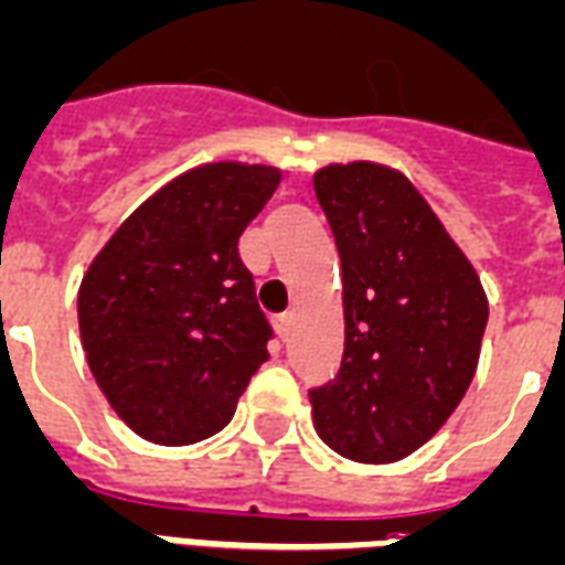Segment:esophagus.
<instances>
[{
  "instance_id": "esophagus-1",
  "label": "esophagus",
  "mask_w": 565,
  "mask_h": 565,
  "mask_svg": "<svg viewBox=\"0 0 565 565\" xmlns=\"http://www.w3.org/2000/svg\"><path fill=\"white\" fill-rule=\"evenodd\" d=\"M288 328H291V312H282V316H277L279 337H288Z\"/></svg>"
}]
</instances>
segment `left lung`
Wrapping results in <instances>:
<instances>
[{"label":"left lung","mask_w":565,"mask_h":565,"mask_svg":"<svg viewBox=\"0 0 565 565\" xmlns=\"http://www.w3.org/2000/svg\"><path fill=\"white\" fill-rule=\"evenodd\" d=\"M342 262L345 354L312 390L318 438L360 465L408 459L452 417L477 375L489 298L477 267L398 169H318Z\"/></svg>","instance_id":"8db88e82"}]
</instances>
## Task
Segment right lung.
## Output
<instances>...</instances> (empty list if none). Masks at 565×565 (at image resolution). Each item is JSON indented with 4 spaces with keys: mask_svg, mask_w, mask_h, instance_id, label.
I'll return each instance as SVG.
<instances>
[{
    "mask_svg": "<svg viewBox=\"0 0 565 565\" xmlns=\"http://www.w3.org/2000/svg\"><path fill=\"white\" fill-rule=\"evenodd\" d=\"M282 169H186L116 228L83 274L79 339L97 387L139 438L186 447L217 435L265 363L267 328L237 241Z\"/></svg>",
    "mask_w": 565,
    "mask_h": 565,
    "instance_id": "add662e5",
    "label": "right lung"
}]
</instances>
